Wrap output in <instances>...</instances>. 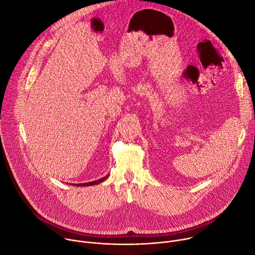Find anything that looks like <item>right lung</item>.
I'll return each mask as SVG.
<instances>
[{"label":"right lung","instance_id":"obj_1","mask_svg":"<svg viewBox=\"0 0 255 255\" xmlns=\"http://www.w3.org/2000/svg\"><path fill=\"white\" fill-rule=\"evenodd\" d=\"M109 177V175H106V177L100 179V180H97V181H93V182H89V183H84V184H76L75 186H78V187H85V186H93V185H98L99 183L103 182L105 179H107ZM74 185V184H73Z\"/></svg>","mask_w":255,"mask_h":255}]
</instances>
